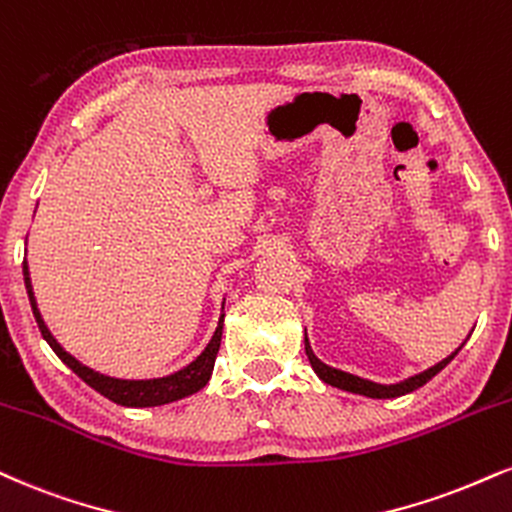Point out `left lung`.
Masks as SVG:
<instances>
[{
	"mask_svg": "<svg viewBox=\"0 0 512 512\" xmlns=\"http://www.w3.org/2000/svg\"><path fill=\"white\" fill-rule=\"evenodd\" d=\"M460 348H463V346H460ZM460 348H458V350H460ZM458 350H455L453 355H448L446 360H441L439 365L429 367L427 372L415 374V377L400 381V384L384 386V384H374V381L360 379V377H355V374L341 372V369H334V367L324 365V362L319 360V357H317L315 353H312L310 343H307V336H305V353H307V360H310V365H312V369H315V372H317L319 379L326 381V384L336 386V389H343V391H350V393H360V396H369V398H398V396H405V393L420 389V386H424L429 379L436 377V374H439L441 369L446 367L448 362H451L455 355H458Z\"/></svg>",
	"mask_w": 512,
	"mask_h": 512,
	"instance_id": "1",
	"label": "left lung"
}]
</instances>
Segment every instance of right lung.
<instances>
[{
	"label": "right lung",
	"mask_w": 512,
	"mask_h": 512,
	"mask_svg": "<svg viewBox=\"0 0 512 512\" xmlns=\"http://www.w3.org/2000/svg\"><path fill=\"white\" fill-rule=\"evenodd\" d=\"M23 281H26V291L30 298V307H33L35 322H38L40 334L49 343V348H52L54 353L59 355V360L64 362V365H69L73 372L85 381V384L92 386L97 393H102L104 398L114 400L116 405H126V408H155V405H164V403H171V400L186 398L190 393H197L207 384L209 377H212L214 360H217L219 343H221V329H224V315H221L217 331H214L212 341L207 343V348L202 350V355L190 362L188 367H183L181 372L169 374V377H162V379H140V381L114 379V377H104V374L95 372V369L80 365L76 357L66 353V350L57 343V338L49 334L47 324L42 322L40 317L38 303H35L26 260H23Z\"/></svg>",
	"instance_id": "obj_1"
}]
</instances>
